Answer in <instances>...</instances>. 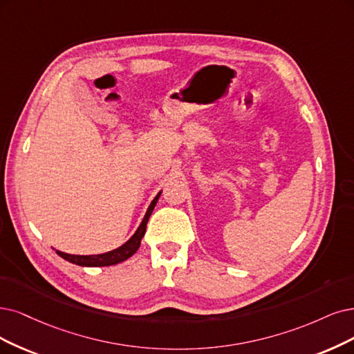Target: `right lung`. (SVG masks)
<instances>
[{
  "label": "right lung",
  "instance_id": "obj_1",
  "mask_svg": "<svg viewBox=\"0 0 354 354\" xmlns=\"http://www.w3.org/2000/svg\"><path fill=\"white\" fill-rule=\"evenodd\" d=\"M160 194H162V191L156 195L154 200L149 205L146 216H144V218L140 223L138 229L136 230V233L124 245H121L120 248H116V250L104 252V254H97V255H71V254H65V252H61V251H57V254L61 258L67 259L68 263H73L75 266H82V267H108V266H115V264L122 263V261L128 259L129 257H133L140 248L141 239L144 236V233H146L147 221H149V218H150V216L154 210V207L157 204V200H159V197H160Z\"/></svg>",
  "mask_w": 354,
  "mask_h": 354
}]
</instances>
